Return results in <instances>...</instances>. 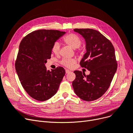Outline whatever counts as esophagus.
I'll use <instances>...</instances> for the list:
<instances>
[{
	"instance_id": "esophagus-1",
	"label": "esophagus",
	"mask_w": 133,
	"mask_h": 133,
	"mask_svg": "<svg viewBox=\"0 0 133 133\" xmlns=\"http://www.w3.org/2000/svg\"><path fill=\"white\" fill-rule=\"evenodd\" d=\"M71 72V71H70V70H66V73H70Z\"/></svg>"
}]
</instances>
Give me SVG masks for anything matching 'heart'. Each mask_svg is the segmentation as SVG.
I'll use <instances>...</instances> for the list:
<instances>
[{
  "mask_svg": "<svg viewBox=\"0 0 133 133\" xmlns=\"http://www.w3.org/2000/svg\"><path fill=\"white\" fill-rule=\"evenodd\" d=\"M63 42L72 48L77 49L79 48L82 44L81 39L74 33L67 34L63 38ZM60 44L56 42L53 44L51 48V51L55 55H58L60 52ZM76 60L74 58H63L60 62V63L63 66L68 68H71L76 63Z\"/></svg>",
  "mask_w": 133,
  "mask_h": 133,
  "instance_id": "heart-1",
  "label": "heart"
}]
</instances>
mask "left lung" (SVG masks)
Segmentation results:
<instances>
[{
    "label": "left lung",
    "instance_id": "1",
    "mask_svg": "<svg viewBox=\"0 0 133 133\" xmlns=\"http://www.w3.org/2000/svg\"><path fill=\"white\" fill-rule=\"evenodd\" d=\"M84 38L87 52L80 62L90 71L89 75L75 71L72 86L76 95L83 100L99 99L109 89L117 71V62L114 45L99 31L92 29H74Z\"/></svg>",
    "mask_w": 133,
    "mask_h": 133
}]
</instances>
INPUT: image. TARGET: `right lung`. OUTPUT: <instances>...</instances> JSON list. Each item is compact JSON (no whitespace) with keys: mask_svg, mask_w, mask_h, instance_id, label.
<instances>
[{"mask_svg":"<svg viewBox=\"0 0 133 133\" xmlns=\"http://www.w3.org/2000/svg\"><path fill=\"white\" fill-rule=\"evenodd\" d=\"M66 32L39 29L24 37L19 44L15 69L21 84L34 99L44 101L57 92L66 72L62 67L47 71L53 44Z\"/></svg>","mask_w":133,"mask_h":133,"instance_id":"add662e5","label":"right lung"}]
</instances>
